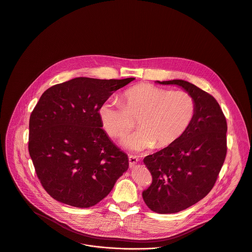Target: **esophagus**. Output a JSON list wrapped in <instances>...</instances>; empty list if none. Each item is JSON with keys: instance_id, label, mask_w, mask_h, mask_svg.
Here are the masks:
<instances>
[{"instance_id": "1", "label": "esophagus", "mask_w": 252, "mask_h": 252, "mask_svg": "<svg viewBox=\"0 0 252 252\" xmlns=\"http://www.w3.org/2000/svg\"><path fill=\"white\" fill-rule=\"evenodd\" d=\"M128 161H129V166L133 167L138 162V158L134 155H129L128 156Z\"/></svg>"}]
</instances>
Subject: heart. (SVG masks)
I'll use <instances>...</instances> for the list:
<instances>
[{
	"instance_id": "obj_1",
	"label": "heart",
	"mask_w": 252,
	"mask_h": 252,
	"mask_svg": "<svg viewBox=\"0 0 252 252\" xmlns=\"http://www.w3.org/2000/svg\"><path fill=\"white\" fill-rule=\"evenodd\" d=\"M123 102H105L99 109L100 121L109 135L123 138L134 126L133 119H138L140 128L124 140L125 146L135 151L155 144L158 148L173 144L187 131L196 114V103L190 94L151 84L126 90Z\"/></svg>"
}]
</instances>
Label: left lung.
I'll use <instances>...</instances> for the list:
<instances>
[{"label": "left lung", "instance_id": "8db88e82", "mask_svg": "<svg viewBox=\"0 0 252 252\" xmlns=\"http://www.w3.org/2000/svg\"><path fill=\"white\" fill-rule=\"evenodd\" d=\"M177 85L196 103V114L187 131L173 144L143 159L152 175L142 192L146 206L158 214L183 211L205 198L213 189L226 155V121L209 93L184 80L156 81Z\"/></svg>", "mask_w": 252, "mask_h": 252}]
</instances>
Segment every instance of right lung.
Listing matches in <instances>:
<instances>
[{
    "label": "right lung",
    "mask_w": 252,
    "mask_h": 252,
    "mask_svg": "<svg viewBox=\"0 0 252 252\" xmlns=\"http://www.w3.org/2000/svg\"><path fill=\"white\" fill-rule=\"evenodd\" d=\"M133 80L78 77L41 95L30 118L29 152L42 187L56 201L93 207L127 170L128 157L102 128L99 109Z\"/></svg>",
    "instance_id": "right-lung-1"
}]
</instances>
